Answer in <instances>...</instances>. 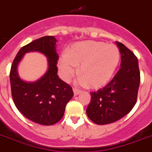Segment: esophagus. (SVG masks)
<instances>
[{
	"instance_id": "34e87169",
	"label": "esophagus",
	"mask_w": 152,
	"mask_h": 152,
	"mask_svg": "<svg viewBox=\"0 0 152 152\" xmlns=\"http://www.w3.org/2000/svg\"><path fill=\"white\" fill-rule=\"evenodd\" d=\"M73 92H74V96H78V95L80 94V92H81V91L76 89V88H73Z\"/></svg>"
}]
</instances>
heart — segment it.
Segmentation results:
<instances>
[{
  "label": "heart",
  "instance_id": "b5f03b06",
  "mask_svg": "<svg viewBox=\"0 0 152 152\" xmlns=\"http://www.w3.org/2000/svg\"><path fill=\"white\" fill-rule=\"evenodd\" d=\"M120 60V53L115 45L100 41L76 43L62 55L58 66L62 78L68 81L80 66V82L92 89L101 88L113 77Z\"/></svg>",
  "mask_w": 152,
  "mask_h": 152
}]
</instances>
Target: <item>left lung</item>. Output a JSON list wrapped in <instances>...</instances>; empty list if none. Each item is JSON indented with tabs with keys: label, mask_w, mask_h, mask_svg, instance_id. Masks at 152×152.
Segmentation results:
<instances>
[{
	"label": "left lung",
	"mask_w": 152,
	"mask_h": 152,
	"mask_svg": "<svg viewBox=\"0 0 152 152\" xmlns=\"http://www.w3.org/2000/svg\"><path fill=\"white\" fill-rule=\"evenodd\" d=\"M121 54L120 69L110 83L97 92H91L87 116L97 125L116 122L135 105L140 84L138 59L130 50L115 42Z\"/></svg>",
	"instance_id": "left-lung-1"
}]
</instances>
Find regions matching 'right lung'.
<instances>
[{"mask_svg":"<svg viewBox=\"0 0 152 152\" xmlns=\"http://www.w3.org/2000/svg\"><path fill=\"white\" fill-rule=\"evenodd\" d=\"M57 39L46 36L23 47L18 53L10 72L11 94L16 107L27 118L43 125H52L63 118L68 102L73 96L71 86L57 76ZM39 52L48 58V68L35 82H27L19 77L18 64L25 53Z\"/></svg>","mask_w":152,"mask_h":152,"instance_id":"obj_1","label":"right lung"}]
</instances>
